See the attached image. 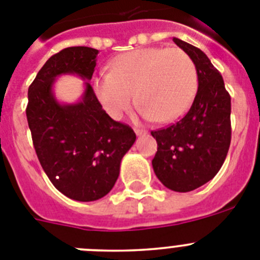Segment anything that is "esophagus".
I'll return each instance as SVG.
<instances>
[{"mask_svg":"<svg viewBox=\"0 0 260 260\" xmlns=\"http://www.w3.org/2000/svg\"><path fill=\"white\" fill-rule=\"evenodd\" d=\"M134 132H135V134L138 135V137H141V135H144L147 133L146 130H143V128H138V127L134 128Z\"/></svg>","mask_w":260,"mask_h":260,"instance_id":"esophagus-1","label":"esophagus"}]
</instances>
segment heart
Listing matches in <instances>:
<instances>
[{
	"mask_svg": "<svg viewBox=\"0 0 260 260\" xmlns=\"http://www.w3.org/2000/svg\"><path fill=\"white\" fill-rule=\"evenodd\" d=\"M198 88L191 57L180 48H143L117 57L93 80V91L112 118H119L135 100L144 118L172 122L189 109Z\"/></svg>",
	"mask_w": 260,
	"mask_h": 260,
	"instance_id": "obj_1",
	"label": "heart"
}]
</instances>
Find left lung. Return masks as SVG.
I'll return each instance as SVG.
<instances>
[{
    "label": "left lung",
    "instance_id": "1",
    "mask_svg": "<svg viewBox=\"0 0 260 260\" xmlns=\"http://www.w3.org/2000/svg\"><path fill=\"white\" fill-rule=\"evenodd\" d=\"M194 61L198 92L189 112L173 125L151 132L157 142L152 160L160 182L177 192L207 183L220 171L231 146V96L219 70L199 48L173 38Z\"/></svg>",
    "mask_w": 260,
    "mask_h": 260
}]
</instances>
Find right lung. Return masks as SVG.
I'll return each instance as SVG.
<instances>
[{
  "label": "right lung",
  "mask_w": 260,
  "mask_h": 260,
  "mask_svg": "<svg viewBox=\"0 0 260 260\" xmlns=\"http://www.w3.org/2000/svg\"><path fill=\"white\" fill-rule=\"evenodd\" d=\"M98 53L88 47L62 49L28 88L26 114L39 161L54 187L78 202L98 201L113 189L121 160L137 139L130 126L105 113L88 83ZM66 74L87 80L73 105H62L52 93L54 80Z\"/></svg>",
  "instance_id": "add662e5"
}]
</instances>
